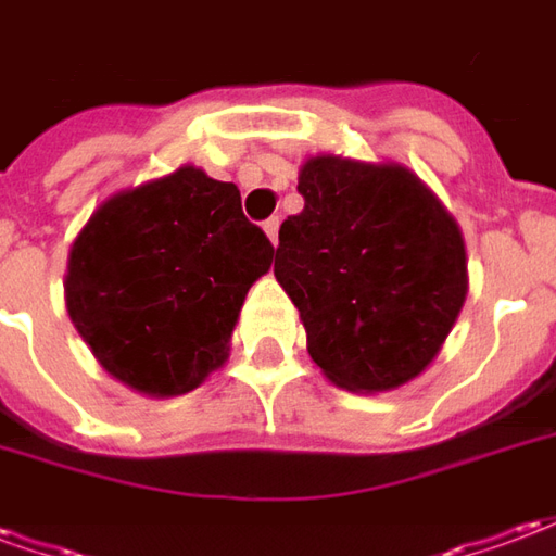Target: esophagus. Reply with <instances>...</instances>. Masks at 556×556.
Segmentation results:
<instances>
[{"instance_id": "esophagus-1", "label": "esophagus", "mask_w": 556, "mask_h": 556, "mask_svg": "<svg viewBox=\"0 0 556 556\" xmlns=\"http://www.w3.org/2000/svg\"><path fill=\"white\" fill-rule=\"evenodd\" d=\"M265 235H267V238H270V243L277 247V241H279V219L277 217L267 219V223H265Z\"/></svg>"}]
</instances>
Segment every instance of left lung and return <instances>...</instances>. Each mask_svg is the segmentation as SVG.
I'll return each instance as SVG.
<instances>
[{
  "mask_svg": "<svg viewBox=\"0 0 556 556\" xmlns=\"http://www.w3.org/2000/svg\"><path fill=\"white\" fill-rule=\"evenodd\" d=\"M303 211L279 226L274 277L315 366L351 393H390L441 354L467 298L465 238L402 163L313 154Z\"/></svg>",
  "mask_w": 556,
  "mask_h": 556,
  "instance_id": "obj_1",
  "label": "left lung"
}]
</instances>
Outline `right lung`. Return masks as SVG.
Instances as JSON below:
<instances>
[{
  "label": "right lung",
  "mask_w": 556,
  "mask_h": 556,
  "mask_svg": "<svg viewBox=\"0 0 556 556\" xmlns=\"http://www.w3.org/2000/svg\"><path fill=\"white\" fill-rule=\"evenodd\" d=\"M274 262L241 190L184 163L98 205L71 243L67 315L115 381L184 396L229 361L255 279Z\"/></svg>",
  "instance_id": "right-lung-1"
}]
</instances>
